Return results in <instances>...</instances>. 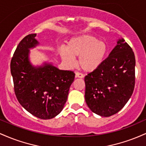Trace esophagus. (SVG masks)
Wrapping results in <instances>:
<instances>
[{"label":"esophagus","instance_id":"1","mask_svg":"<svg viewBox=\"0 0 146 146\" xmlns=\"http://www.w3.org/2000/svg\"><path fill=\"white\" fill-rule=\"evenodd\" d=\"M84 77L82 73H79V72H76L75 73V78H83Z\"/></svg>","mask_w":146,"mask_h":146}]
</instances>
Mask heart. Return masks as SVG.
I'll use <instances>...</instances> for the list:
<instances>
[{
  "label": "heart",
  "mask_w": 146,
  "mask_h": 146,
  "mask_svg": "<svg viewBox=\"0 0 146 146\" xmlns=\"http://www.w3.org/2000/svg\"><path fill=\"white\" fill-rule=\"evenodd\" d=\"M108 52L106 43L94 36H80L71 39L67 49L60 48V56L67 64L72 66L74 58L80 57L78 66L85 71H93L102 64Z\"/></svg>",
  "instance_id": "heart-1"
}]
</instances>
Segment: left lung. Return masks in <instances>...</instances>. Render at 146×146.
<instances>
[{
  "label": "left lung",
  "instance_id": "left-lung-1",
  "mask_svg": "<svg viewBox=\"0 0 146 146\" xmlns=\"http://www.w3.org/2000/svg\"><path fill=\"white\" fill-rule=\"evenodd\" d=\"M85 100L92 112L110 117L121 110L133 93L135 57L123 38L106 59L84 78Z\"/></svg>",
  "mask_w": 146,
  "mask_h": 146
}]
</instances>
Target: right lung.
Wrapping results in <instances>:
<instances>
[{
    "instance_id": "add662e5",
    "label": "right lung",
    "mask_w": 146,
    "mask_h": 146,
    "mask_svg": "<svg viewBox=\"0 0 146 146\" xmlns=\"http://www.w3.org/2000/svg\"><path fill=\"white\" fill-rule=\"evenodd\" d=\"M36 36V33L29 34L20 42L11 60V73L15 94L22 106L38 118L49 119L62 110L75 73L51 64L31 65L29 48L38 44Z\"/></svg>"
}]
</instances>
